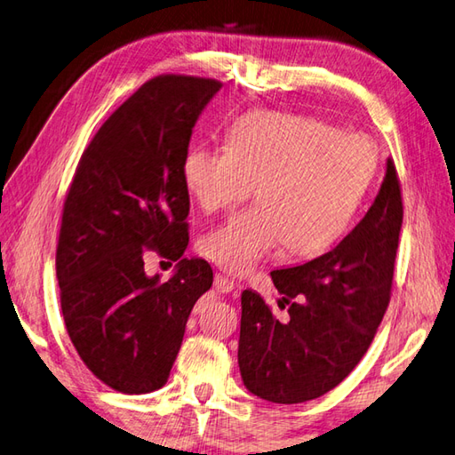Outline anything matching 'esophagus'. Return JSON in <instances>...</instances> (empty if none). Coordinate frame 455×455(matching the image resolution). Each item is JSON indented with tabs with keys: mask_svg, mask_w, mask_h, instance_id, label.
<instances>
[{
	"mask_svg": "<svg viewBox=\"0 0 455 455\" xmlns=\"http://www.w3.org/2000/svg\"><path fill=\"white\" fill-rule=\"evenodd\" d=\"M214 289H216L220 294H229L231 291L235 289V283L231 281V279H228V276H224V275H216Z\"/></svg>",
	"mask_w": 455,
	"mask_h": 455,
	"instance_id": "1",
	"label": "esophagus"
}]
</instances>
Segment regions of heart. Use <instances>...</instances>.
<instances>
[{
    "label": "heart",
    "instance_id": "1",
    "mask_svg": "<svg viewBox=\"0 0 455 455\" xmlns=\"http://www.w3.org/2000/svg\"><path fill=\"white\" fill-rule=\"evenodd\" d=\"M377 163L365 135L286 111H249L231 125L228 147L184 153V187L204 212L234 208L255 182L261 200L204 235L202 253L231 275L253 271L284 245L299 257L323 253L346 234Z\"/></svg>",
    "mask_w": 455,
    "mask_h": 455
}]
</instances>
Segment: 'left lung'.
I'll return each mask as SVG.
<instances>
[{
	"mask_svg": "<svg viewBox=\"0 0 455 455\" xmlns=\"http://www.w3.org/2000/svg\"><path fill=\"white\" fill-rule=\"evenodd\" d=\"M401 226V184L387 159L375 202L331 251L271 273L289 318H275L257 292H241L237 363L249 393L268 403H306L354 371L391 300Z\"/></svg>",
	"mask_w": 455,
	"mask_h": 455,
	"instance_id": "left-lung-1",
	"label": "left lung"
}]
</instances>
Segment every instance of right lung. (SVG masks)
Here are the masks:
<instances>
[{
	"mask_svg": "<svg viewBox=\"0 0 455 455\" xmlns=\"http://www.w3.org/2000/svg\"><path fill=\"white\" fill-rule=\"evenodd\" d=\"M221 82L163 74L111 114L64 200L57 279L67 331L100 381L125 395L161 388L194 304L214 273L188 245L182 159ZM149 251L179 260L166 283L144 273Z\"/></svg>",
	"mask_w": 455,
	"mask_h": 455,
	"instance_id": "right-lung-1",
	"label": "right lung"
}]
</instances>
